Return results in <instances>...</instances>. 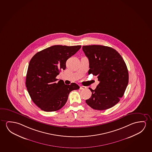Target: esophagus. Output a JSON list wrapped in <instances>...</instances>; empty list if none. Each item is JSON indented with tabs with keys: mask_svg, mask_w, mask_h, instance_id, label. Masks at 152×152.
<instances>
[{
	"mask_svg": "<svg viewBox=\"0 0 152 152\" xmlns=\"http://www.w3.org/2000/svg\"><path fill=\"white\" fill-rule=\"evenodd\" d=\"M86 88V87L85 86H80V89H81V90H82V89H85Z\"/></svg>",
	"mask_w": 152,
	"mask_h": 152,
	"instance_id": "esophagus-1",
	"label": "esophagus"
}]
</instances>
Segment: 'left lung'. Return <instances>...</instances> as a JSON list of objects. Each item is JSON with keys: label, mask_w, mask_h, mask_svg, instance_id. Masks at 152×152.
Masks as SVG:
<instances>
[{"label": "left lung", "mask_w": 152, "mask_h": 152, "mask_svg": "<svg viewBox=\"0 0 152 152\" xmlns=\"http://www.w3.org/2000/svg\"><path fill=\"white\" fill-rule=\"evenodd\" d=\"M88 58V74L97 76L99 84L86 103L94 110H107L119 102L129 83V72L121 55L115 49L102 45L83 46Z\"/></svg>", "instance_id": "8db88e82"}]
</instances>
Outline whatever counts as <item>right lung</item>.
Returning a JSON list of instances; mask_svg holds the SVG:
<instances>
[{"instance_id":"right-lung-1","label":"right lung","mask_w":152,"mask_h":152,"mask_svg":"<svg viewBox=\"0 0 152 152\" xmlns=\"http://www.w3.org/2000/svg\"><path fill=\"white\" fill-rule=\"evenodd\" d=\"M80 45H54L38 52L28 65L26 86L36 105L45 112L60 110L67 101L69 94L80 88L75 83L65 85L56 77L66 69L68 59L76 53Z\"/></svg>"}]
</instances>
